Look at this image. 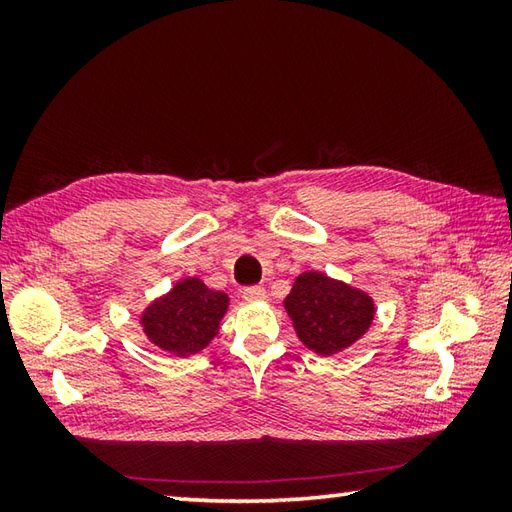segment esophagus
I'll return each mask as SVG.
<instances>
[{"instance_id":"obj_1","label":"esophagus","mask_w":512,"mask_h":512,"mask_svg":"<svg viewBox=\"0 0 512 512\" xmlns=\"http://www.w3.org/2000/svg\"><path fill=\"white\" fill-rule=\"evenodd\" d=\"M242 297L246 301H264L266 299V290L262 286H246L242 290Z\"/></svg>"}]
</instances>
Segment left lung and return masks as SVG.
I'll use <instances>...</instances> for the list:
<instances>
[{
    "instance_id": "left-lung-1",
    "label": "left lung",
    "mask_w": 512,
    "mask_h": 512,
    "mask_svg": "<svg viewBox=\"0 0 512 512\" xmlns=\"http://www.w3.org/2000/svg\"><path fill=\"white\" fill-rule=\"evenodd\" d=\"M295 332L308 350L332 356L347 350L374 321V301L345 281L308 270L284 301Z\"/></svg>"
}]
</instances>
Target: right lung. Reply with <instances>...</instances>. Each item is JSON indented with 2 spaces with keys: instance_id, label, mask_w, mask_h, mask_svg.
Listing matches in <instances>:
<instances>
[{
  "instance_id": "right-lung-1",
  "label": "right lung",
  "mask_w": 512,
  "mask_h": 512,
  "mask_svg": "<svg viewBox=\"0 0 512 512\" xmlns=\"http://www.w3.org/2000/svg\"><path fill=\"white\" fill-rule=\"evenodd\" d=\"M226 310L224 292L211 290L198 277H187L149 303L140 314V325L156 347L184 358L202 352L213 341Z\"/></svg>"
}]
</instances>
